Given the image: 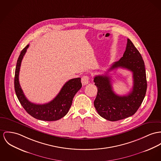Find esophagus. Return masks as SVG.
<instances>
[{
  "instance_id": "obj_1",
  "label": "esophagus",
  "mask_w": 161,
  "mask_h": 161,
  "mask_svg": "<svg viewBox=\"0 0 161 161\" xmlns=\"http://www.w3.org/2000/svg\"><path fill=\"white\" fill-rule=\"evenodd\" d=\"M89 82V78L87 75H84L81 78V83L83 85H86Z\"/></svg>"
}]
</instances>
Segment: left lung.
Listing matches in <instances>:
<instances>
[{
	"instance_id": "8db88e82",
	"label": "left lung",
	"mask_w": 161,
	"mask_h": 161,
	"mask_svg": "<svg viewBox=\"0 0 161 161\" xmlns=\"http://www.w3.org/2000/svg\"><path fill=\"white\" fill-rule=\"evenodd\" d=\"M118 67L126 69L133 74L132 89L126 96H118L114 92L111 78L108 74L97 75L94 78L95 85L97 87L94 107L100 116L110 121H119L134 114L145 98L147 89L143 59L129 38L123 56L114 62L108 71Z\"/></svg>"
}]
</instances>
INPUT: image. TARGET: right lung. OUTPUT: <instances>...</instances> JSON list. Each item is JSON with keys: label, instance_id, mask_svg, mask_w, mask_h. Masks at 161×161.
Listing matches in <instances>:
<instances>
[{"label": "right lung", "instance_id": "1", "mask_svg": "<svg viewBox=\"0 0 161 161\" xmlns=\"http://www.w3.org/2000/svg\"><path fill=\"white\" fill-rule=\"evenodd\" d=\"M29 45L21 51L18 59L14 75V90L20 103L31 116L34 118L47 121H57L67 114L76 93L82 86L80 78L69 80L65 83L56 97L45 104L31 102L25 96L19 82V73L22 59Z\"/></svg>", "mask_w": 161, "mask_h": 161}]
</instances>
